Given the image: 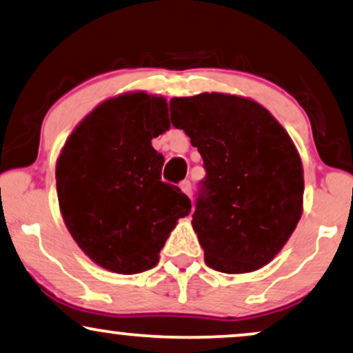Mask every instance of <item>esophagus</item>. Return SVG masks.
Masks as SVG:
<instances>
[{
    "label": "esophagus",
    "mask_w": 353,
    "mask_h": 353,
    "mask_svg": "<svg viewBox=\"0 0 353 353\" xmlns=\"http://www.w3.org/2000/svg\"><path fill=\"white\" fill-rule=\"evenodd\" d=\"M181 190L184 192V194L187 195V197L192 199V184H190L189 181H184V182H181Z\"/></svg>",
    "instance_id": "34e87169"
}]
</instances>
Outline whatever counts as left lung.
Returning <instances> with one entry per match:
<instances>
[{
    "label": "left lung",
    "mask_w": 353,
    "mask_h": 353,
    "mask_svg": "<svg viewBox=\"0 0 353 353\" xmlns=\"http://www.w3.org/2000/svg\"><path fill=\"white\" fill-rule=\"evenodd\" d=\"M171 120L207 171L192 215L205 264L223 274L269 264L303 213V164L287 130L259 102L223 92L172 97Z\"/></svg>",
    "instance_id": "left-lung-1"
}]
</instances>
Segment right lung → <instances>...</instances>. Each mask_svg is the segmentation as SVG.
I'll return each instance as SVG.
<instances>
[{
    "instance_id": "right-lung-1",
    "label": "right lung",
    "mask_w": 353,
    "mask_h": 353,
    "mask_svg": "<svg viewBox=\"0 0 353 353\" xmlns=\"http://www.w3.org/2000/svg\"><path fill=\"white\" fill-rule=\"evenodd\" d=\"M168 101L145 91L101 102L77 125L57 159L61 216L81 251L115 274L158 264L159 251L190 213L179 187L161 181L151 140L169 130Z\"/></svg>"
}]
</instances>
